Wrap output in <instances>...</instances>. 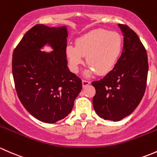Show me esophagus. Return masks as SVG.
<instances>
[{"label":"esophagus","instance_id":"1","mask_svg":"<svg viewBox=\"0 0 157 157\" xmlns=\"http://www.w3.org/2000/svg\"><path fill=\"white\" fill-rule=\"evenodd\" d=\"M90 84V82H89V81L85 80V79H83V80H82V85H83L84 88L86 86H88V85H89Z\"/></svg>","mask_w":157,"mask_h":157}]
</instances>
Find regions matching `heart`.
Here are the masks:
<instances>
[{
	"label": "heart",
	"instance_id": "1",
	"mask_svg": "<svg viewBox=\"0 0 157 157\" xmlns=\"http://www.w3.org/2000/svg\"><path fill=\"white\" fill-rule=\"evenodd\" d=\"M122 49L123 41L119 33L98 29L78 37L75 40V46L68 44L65 53L74 72H78L84 56H86L89 67L85 75L89 76L95 72L99 75L111 72L119 61Z\"/></svg>",
	"mask_w": 157,
	"mask_h": 157
}]
</instances>
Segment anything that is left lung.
I'll return each mask as SVG.
<instances>
[{
    "mask_svg": "<svg viewBox=\"0 0 157 157\" xmlns=\"http://www.w3.org/2000/svg\"><path fill=\"white\" fill-rule=\"evenodd\" d=\"M124 36L122 55L116 67L99 81L92 82L95 112L106 120L118 122L136 109L146 89L147 54L138 35L119 24Z\"/></svg>",
    "mask_w": 157,
    "mask_h": 157,
    "instance_id": "1",
    "label": "left lung"
}]
</instances>
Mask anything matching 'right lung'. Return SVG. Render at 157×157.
<instances>
[{"label":"right lung","mask_w":157,"mask_h":157,"mask_svg":"<svg viewBox=\"0 0 157 157\" xmlns=\"http://www.w3.org/2000/svg\"><path fill=\"white\" fill-rule=\"evenodd\" d=\"M66 26L38 24L29 29L13 54L12 70L19 101L41 122L55 123L70 113L82 82L69 71L65 49ZM45 45L53 49L41 52Z\"/></svg>","instance_id":"add662e5"}]
</instances>
